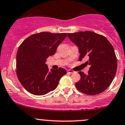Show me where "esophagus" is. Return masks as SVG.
Instances as JSON below:
<instances>
[{
  "label": "esophagus",
  "instance_id": "obj_1",
  "mask_svg": "<svg viewBox=\"0 0 125 125\" xmlns=\"http://www.w3.org/2000/svg\"><path fill=\"white\" fill-rule=\"evenodd\" d=\"M67 72L69 73H74V72L73 71V70H67Z\"/></svg>",
  "mask_w": 125,
  "mask_h": 125
}]
</instances>
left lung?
Wrapping results in <instances>:
<instances>
[{
    "mask_svg": "<svg viewBox=\"0 0 125 125\" xmlns=\"http://www.w3.org/2000/svg\"><path fill=\"white\" fill-rule=\"evenodd\" d=\"M67 37L79 48V61L87 60L90 65L88 74L79 72V81L75 86L81 92L96 95L110 86L117 71V58L107 38L91 31L68 33Z\"/></svg>",
    "mask_w": 125,
    "mask_h": 125,
    "instance_id": "left-lung-1",
    "label": "left lung"
}]
</instances>
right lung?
Listing matches in <instances>:
<instances>
[{"label":"right lung","mask_w":125,"mask_h":125,"mask_svg":"<svg viewBox=\"0 0 125 125\" xmlns=\"http://www.w3.org/2000/svg\"><path fill=\"white\" fill-rule=\"evenodd\" d=\"M66 33L43 32L29 36L18 49L16 73L23 87L28 92L41 96L54 90L61 77L67 73L64 69L49 70L46 59L54 55Z\"/></svg>","instance_id":"obj_1"}]
</instances>
